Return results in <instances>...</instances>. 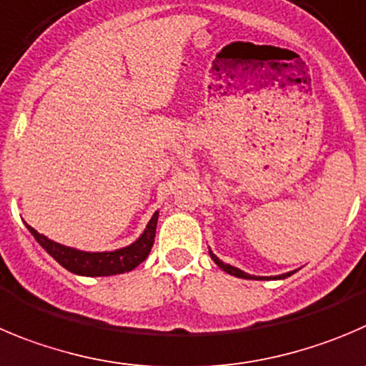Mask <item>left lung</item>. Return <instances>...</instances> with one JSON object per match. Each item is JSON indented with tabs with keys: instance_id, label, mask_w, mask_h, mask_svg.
<instances>
[{
	"instance_id": "8db88e82",
	"label": "left lung",
	"mask_w": 366,
	"mask_h": 366,
	"mask_svg": "<svg viewBox=\"0 0 366 366\" xmlns=\"http://www.w3.org/2000/svg\"><path fill=\"white\" fill-rule=\"evenodd\" d=\"M209 256H211V260L214 262V264L218 265V267L222 269V271H225L227 272V274H231V276H237V278H245V280H269V276H252V274H247V272H244L242 271V269H238V267H233V265H229V264H224V262L220 260V258H218L217 254H214L213 251H211L209 249ZM292 272H285V274H280V276H271L272 280H282V278H287V276H291Z\"/></svg>"
}]
</instances>
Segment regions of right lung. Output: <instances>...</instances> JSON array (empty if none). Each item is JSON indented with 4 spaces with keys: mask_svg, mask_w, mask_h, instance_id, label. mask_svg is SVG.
Here are the masks:
<instances>
[{
    "mask_svg": "<svg viewBox=\"0 0 366 366\" xmlns=\"http://www.w3.org/2000/svg\"><path fill=\"white\" fill-rule=\"evenodd\" d=\"M157 220H159V211H155L152 220L146 225L144 233L137 238L133 244L126 245V247L115 249V251H104V252H88L79 251V249L68 247V245L57 244V242L50 240L44 234L37 233L34 227L26 224V229L32 233L37 244L52 256L57 264L63 265L66 271L74 272L79 276H112V274H122V272L133 271L139 264L148 258L149 251L155 242V229Z\"/></svg>",
    "mask_w": 366,
    "mask_h": 366,
    "instance_id": "right-lung-1",
    "label": "right lung"
}]
</instances>
